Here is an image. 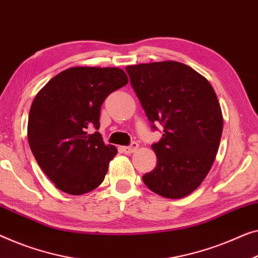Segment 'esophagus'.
Listing matches in <instances>:
<instances>
[{
    "mask_svg": "<svg viewBox=\"0 0 258 258\" xmlns=\"http://www.w3.org/2000/svg\"><path fill=\"white\" fill-rule=\"evenodd\" d=\"M137 149H138V144L135 143V142H133L129 147H122L121 150H122V152H124V154L130 155V154H133V152H135Z\"/></svg>",
    "mask_w": 258,
    "mask_h": 258,
    "instance_id": "esophagus-1",
    "label": "esophagus"
}]
</instances>
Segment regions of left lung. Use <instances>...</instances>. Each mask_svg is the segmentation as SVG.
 <instances>
[{"label":"left lung","mask_w":258,"mask_h":258,"mask_svg":"<svg viewBox=\"0 0 258 258\" xmlns=\"http://www.w3.org/2000/svg\"><path fill=\"white\" fill-rule=\"evenodd\" d=\"M147 117L164 126L151 145L157 165L142 179L149 189L180 199L199 187L218 154L223 117L218 96L192 67L166 60L125 67Z\"/></svg>","instance_id":"obj_1"}]
</instances>
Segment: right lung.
Wrapping results in <instances>:
<instances>
[{
    "label": "right lung",
    "mask_w": 258,
    "mask_h": 258,
    "mask_svg": "<svg viewBox=\"0 0 258 258\" xmlns=\"http://www.w3.org/2000/svg\"><path fill=\"white\" fill-rule=\"evenodd\" d=\"M128 84L117 67H71L37 93L30 108L28 141L33 156L55 187L81 196L101 185L117 154L106 145L100 110L110 93Z\"/></svg>",
    "instance_id": "1"
}]
</instances>
